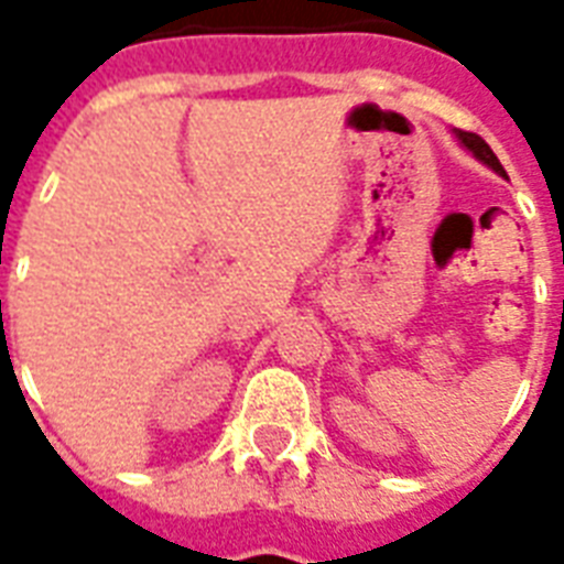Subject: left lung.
Returning a JSON list of instances; mask_svg holds the SVG:
<instances>
[{"instance_id":"8db88e82","label":"left lung","mask_w":564,"mask_h":564,"mask_svg":"<svg viewBox=\"0 0 564 564\" xmlns=\"http://www.w3.org/2000/svg\"><path fill=\"white\" fill-rule=\"evenodd\" d=\"M456 137H459V143H463L465 149L477 158V161H482L486 166H491V170L498 172V175H503V166H500V161L495 158V152H491L489 143H486L482 137L471 134V131H456Z\"/></svg>"}]
</instances>
